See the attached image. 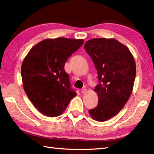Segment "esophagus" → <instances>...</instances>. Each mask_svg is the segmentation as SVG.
<instances>
[{"mask_svg": "<svg viewBox=\"0 0 154 154\" xmlns=\"http://www.w3.org/2000/svg\"><path fill=\"white\" fill-rule=\"evenodd\" d=\"M81 92H82V93H83V94H85V92H87V89L85 88H83L81 90Z\"/></svg>", "mask_w": 154, "mask_h": 154, "instance_id": "obj_1", "label": "esophagus"}]
</instances>
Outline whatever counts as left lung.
Returning <instances> with one entry per match:
<instances>
[{"label":"left lung","mask_w":154,"mask_h":154,"mask_svg":"<svg viewBox=\"0 0 154 154\" xmlns=\"http://www.w3.org/2000/svg\"><path fill=\"white\" fill-rule=\"evenodd\" d=\"M84 48L94 62L99 81L94 88L98 104L88 112L97 122H105L118 114L131 95L136 63L129 49L113 38H93L86 42Z\"/></svg>","instance_id":"left-lung-1"}]
</instances>
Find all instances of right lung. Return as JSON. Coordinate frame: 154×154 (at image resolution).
I'll return each instance as SVG.
<instances>
[{
    "mask_svg": "<svg viewBox=\"0 0 154 154\" xmlns=\"http://www.w3.org/2000/svg\"><path fill=\"white\" fill-rule=\"evenodd\" d=\"M82 39H45L35 45L23 61L21 76L28 98L41 113L57 117L76 96L65 63L80 48Z\"/></svg>",
    "mask_w": 154,
    "mask_h": 154,
    "instance_id": "obj_1",
    "label": "right lung"
}]
</instances>
